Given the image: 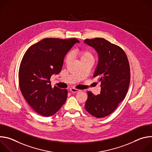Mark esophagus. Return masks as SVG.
Listing matches in <instances>:
<instances>
[{
  "instance_id": "obj_1",
  "label": "esophagus",
  "mask_w": 152,
  "mask_h": 152,
  "mask_svg": "<svg viewBox=\"0 0 152 152\" xmlns=\"http://www.w3.org/2000/svg\"><path fill=\"white\" fill-rule=\"evenodd\" d=\"M70 90L71 92L72 93H77L79 92L80 90H78V89H76V88H70Z\"/></svg>"
}]
</instances>
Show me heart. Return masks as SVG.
<instances>
[{"label":"heart","instance_id":"heart-1","mask_svg":"<svg viewBox=\"0 0 152 152\" xmlns=\"http://www.w3.org/2000/svg\"><path fill=\"white\" fill-rule=\"evenodd\" d=\"M77 55L79 57V59L81 61H92L94 62L95 59V56L94 53L90 50L89 49L87 48H85L82 49L81 50H79L77 51ZM71 56L69 53L67 54L66 57L64 58V62L66 64H67L70 59Z\"/></svg>","mask_w":152,"mask_h":152}]
</instances>
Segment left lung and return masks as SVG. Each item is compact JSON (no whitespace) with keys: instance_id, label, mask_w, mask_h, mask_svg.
Segmentation results:
<instances>
[{"instance_id":"1","label":"left lung","mask_w":152,"mask_h":152,"mask_svg":"<svg viewBox=\"0 0 152 152\" xmlns=\"http://www.w3.org/2000/svg\"><path fill=\"white\" fill-rule=\"evenodd\" d=\"M85 42L99 53V64L93 77L101 82L100 94L87 92L85 108L91 115L103 118L112 114L126 96L131 80L129 63L120 46L103 38L86 39Z\"/></svg>"}]
</instances>
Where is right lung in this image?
I'll return each instance as SVG.
<instances>
[{"label": "right lung", "mask_w": 152, "mask_h": 152, "mask_svg": "<svg viewBox=\"0 0 152 152\" xmlns=\"http://www.w3.org/2000/svg\"><path fill=\"white\" fill-rule=\"evenodd\" d=\"M76 38H46L31 46L21 59L18 82L21 94L38 114L49 117L66 102L67 90L55 86L50 77L60 73L65 55L76 42Z\"/></svg>", "instance_id": "1"}]
</instances>
